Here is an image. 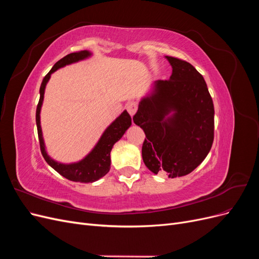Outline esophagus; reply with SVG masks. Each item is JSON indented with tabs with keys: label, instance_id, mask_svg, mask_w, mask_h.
<instances>
[{
	"label": "esophagus",
	"instance_id": "34e87169",
	"mask_svg": "<svg viewBox=\"0 0 259 259\" xmlns=\"http://www.w3.org/2000/svg\"><path fill=\"white\" fill-rule=\"evenodd\" d=\"M125 108H126V110L128 111V113L133 116L136 113L138 107H137V104L135 103V101H130V103H127L126 106H125Z\"/></svg>",
	"mask_w": 259,
	"mask_h": 259
}]
</instances>
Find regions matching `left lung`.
Segmentation results:
<instances>
[{"instance_id":"left-lung-1","label":"left lung","mask_w":259,"mask_h":259,"mask_svg":"<svg viewBox=\"0 0 259 259\" xmlns=\"http://www.w3.org/2000/svg\"><path fill=\"white\" fill-rule=\"evenodd\" d=\"M169 80H158L133 117L146 137L145 165L169 178L188 175L206 158L214 140V105L203 76L191 64L165 56Z\"/></svg>"}]
</instances>
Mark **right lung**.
<instances>
[{
    "mask_svg": "<svg viewBox=\"0 0 259 259\" xmlns=\"http://www.w3.org/2000/svg\"><path fill=\"white\" fill-rule=\"evenodd\" d=\"M92 56V53L90 51H81L77 53H71L67 55L64 58L58 60L54 67L51 69V71L45 75L42 81L41 88H40V100L36 107V113H35V120H36V127H37V135L38 140H40V148L43 158L48 162L50 166H52L55 170L59 173L61 176L71 180V182H79V183H94L96 180L104 177L109 170H110V152L112 150L113 145L122 138L124 133L128 130L132 125V117L126 110H124L116 119L109 125L105 130L103 135L100 136L97 144L92 149V151L84 156V158L74 163H60L52 159L51 156L46 152L45 144L42 134V127H41V120H40V113L41 108L43 105L44 99V93L46 84L50 81L52 73H54L59 68L65 67L67 65L74 64V62L84 60Z\"/></svg>",
    "mask_w": 259,
    "mask_h": 259,
    "instance_id": "obj_1",
    "label": "right lung"
}]
</instances>
